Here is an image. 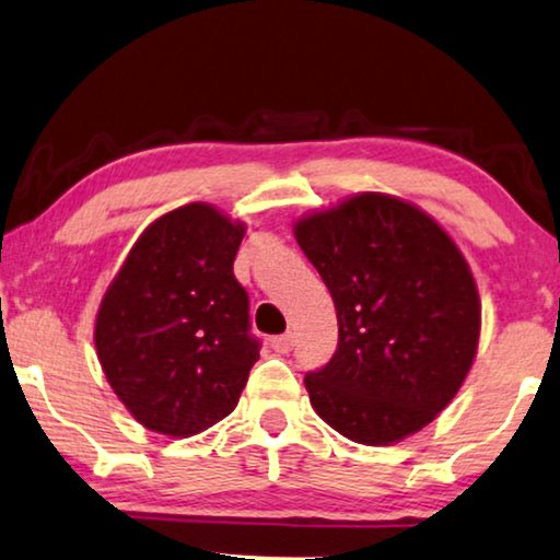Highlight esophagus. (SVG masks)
<instances>
[{"mask_svg":"<svg viewBox=\"0 0 560 560\" xmlns=\"http://www.w3.org/2000/svg\"><path fill=\"white\" fill-rule=\"evenodd\" d=\"M270 346L275 348V351L278 353H288L290 348H293V336L290 334H282V336H275L272 340H270Z\"/></svg>","mask_w":560,"mask_h":560,"instance_id":"34e87169","label":"esophagus"}]
</instances>
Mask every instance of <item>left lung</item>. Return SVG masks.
<instances>
[{
    "label": "left lung",
    "instance_id": "8db88e82",
    "mask_svg": "<svg viewBox=\"0 0 560 560\" xmlns=\"http://www.w3.org/2000/svg\"><path fill=\"white\" fill-rule=\"evenodd\" d=\"M330 290L338 348L305 376L313 409L348 440L384 447L455 399L480 340V295L459 247L427 212L363 191L295 222Z\"/></svg>",
    "mask_w": 560,
    "mask_h": 560
}]
</instances>
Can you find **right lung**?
Wrapping results in <instances>:
<instances>
[{
    "instance_id": "1",
    "label": "right lung",
    "mask_w": 560,
    "mask_h": 560,
    "mask_svg": "<svg viewBox=\"0 0 560 560\" xmlns=\"http://www.w3.org/2000/svg\"><path fill=\"white\" fill-rule=\"evenodd\" d=\"M245 224L205 201L145 226L95 318V351L145 429L191 436L237 407L260 340L232 265Z\"/></svg>"
}]
</instances>
